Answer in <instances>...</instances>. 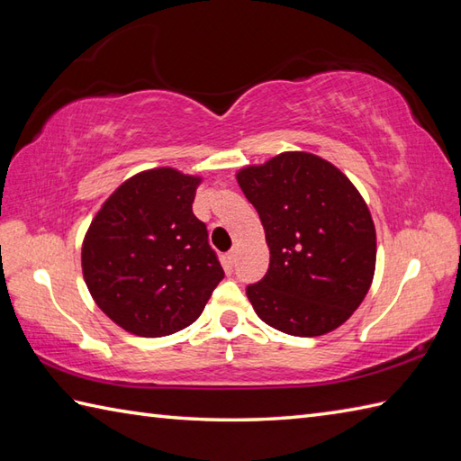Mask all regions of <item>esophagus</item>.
I'll return each instance as SVG.
<instances>
[{"label": "esophagus", "mask_w": 461, "mask_h": 461, "mask_svg": "<svg viewBox=\"0 0 461 461\" xmlns=\"http://www.w3.org/2000/svg\"><path fill=\"white\" fill-rule=\"evenodd\" d=\"M228 259H230V263L233 266V263H236V259H238V249H231V251L228 253Z\"/></svg>", "instance_id": "esophagus-1"}]
</instances>
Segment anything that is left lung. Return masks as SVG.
Masks as SVG:
<instances>
[{
	"label": "left lung",
	"instance_id": "1",
	"mask_svg": "<svg viewBox=\"0 0 461 461\" xmlns=\"http://www.w3.org/2000/svg\"><path fill=\"white\" fill-rule=\"evenodd\" d=\"M240 188L258 210L269 269L248 299L293 337L339 329L365 301L376 269V230L360 192L335 164L291 150L243 166Z\"/></svg>",
	"mask_w": 461,
	"mask_h": 461
}]
</instances>
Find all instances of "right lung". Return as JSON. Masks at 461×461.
<instances>
[{
  "label": "right lung",
  "instance_id": "add662e5",
  "mask_svg": "<svg viewBox=\"0 0 461 461\" xmlns=\"http://www.w3.org/2000/svg\"><path fill=\"white\" fill-rule=\"evenodd\" d=\"M202 180L170 166L134 174L85 233L86 287L131 335L156 339L192 325L223 279L208 230L192 212Z\"/></svg>",
  "mask_w": 461,
  "mask_h": 461
}]
</instances>
